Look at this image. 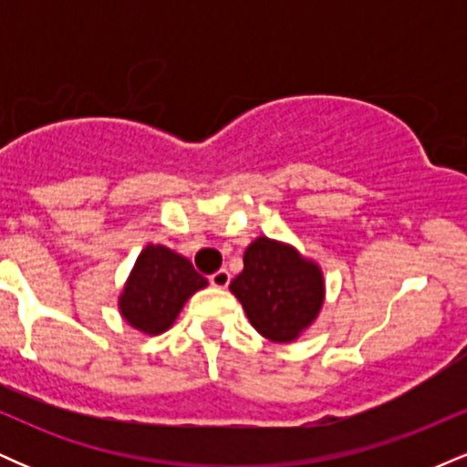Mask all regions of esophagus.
Returning a JSON list of instances; mask_svg holds the SVG:
<instances>
[{
    "label": "esophagus",
    "instance_id": "34e87169",
    "mask_svg": "<svg viewBox=\"0 0 467 467\" xmlns=\"http://www.w3.org/2000/svg\"><path fill=\"white\" fill-rule=\"evenodd\" d=\"M208 281H211L213 287H228L230 285V272L219 270V272H215V275L208 276Z\"/></svg>",
    "mask_w": 467,
    "mask_h": 467
}]
</instances>
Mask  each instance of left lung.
<instances>
[{
  "label": "left lung",
  "mask_w": 467,
  "mask_h": 467,
  "mask_svg": "<svg viewBox=\"0 0 467 467\" xmlns=\"http://www.w3.org/2000/svg\"><path fill=\"white\" fill-rule=\"evenodd\" d=\"M245 316L261 336L294 340L312 325L323 305V275L296 250L259 237L244 254V272L230 283Z\"/></svg>",
  "instance_id": "1"
}]
</instances>
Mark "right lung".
<instances>
[{
	"label": "right lung",
	"mask_w": 467,
	"mask_h": 467,
	"mask_svg": "<svg viewBox=\"0 0 467 467\" xmlns=\"http://www.w3.org/2000/svg\"><path fill=\"white\" fill-rule=\"evenodd\" d=\"M206 285L189 259L164 245H147L120 296V312L144 334H162L178 318L186 298Z\"/></svg>",
	"instance_id": "right-lung-1"
}]
</instances>
